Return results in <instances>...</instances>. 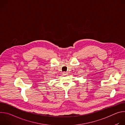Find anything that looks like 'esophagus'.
Wrapping results in <instances>:
<instances>
[{"instance_id":"obj_1","label":"esophagus","mask_w":125,"mask_h":125,"mask_svg":"<svg viewBox=\"0 0 125 125\" xmlns=\"http://www.w3.org/2000/svg\"><path fill=\"white\" fill-rule=\"evenodd\" d=\"M63 74L64 75H66V74H68V72H63Z\"/></svg>"}]
</instances>
